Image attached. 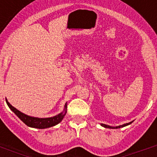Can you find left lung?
<instances>
[{
	"mask_svg": "<svg viewBox=\"0 0 157 157\" xmlns=\"http://www.w3.org/2000/svg\"><path fill=\"white\" fill-rule=\"evenodd\" d=\"M132 122H133V121H132ZM132 122H130V123H125V124H123V125L118 126V127H111V126L106 125V124H103V123H101V125L102 126V127H105V128H110V129H118V128H121V127H126V126H127V125H130V123H132Z\"/></svg>",
	"mask_w": 157,
	"mask_h": 157,
	"instance_id": "8db88e82",
	"label": "left lung"
}]
</instances>
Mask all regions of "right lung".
<instances>
[{"mask_svg": "<svg viewBox=\"0 0 157 157\" xmlns=\"http://www.w3.org/2000/svg\"><path fill=\"white\" fill-rule=\"evenodd\" d=\"M6 103L8 106L10 108L11 110L18 116V117L27 126L30 127H34V128L37 129H45L48 128V127H53L58 124L59 123L62 121L64 116L67 113V103L65 104L64 110L59 113V114L56 115V116H53V117L49 118H37V117H32V116H27V115L24 114L20 111L17 110L16 108H14L12 105H11L6 99Z\"/></svg>", "mask_w": 157, "mask_h": 157, "instance_id": "right-lung-1", "label": "right lung"}]
</instances>
